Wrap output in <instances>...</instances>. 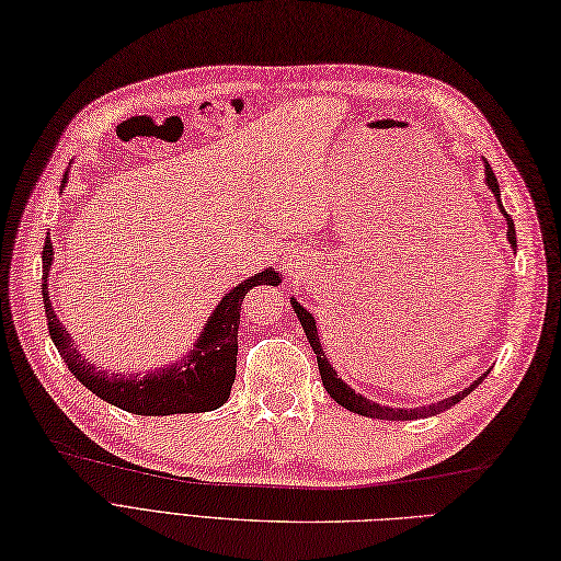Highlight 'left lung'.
Instances as JSON below:
<instances>
[{
	"instance_id": "8db88e82",
	"label": "left lung",
	"mask_w": 561,
	"mask_h": 561,
	"mask_svg": "<svg viewBox=\"0 0 561 561\" xmlns=\"http://www.w3.org/2000/svg\"><path fill=\"white\" fill-rule=\"evenodd\" d=\"M485 183H488L490 190H493V195H495V199H497V207H500V211H502V216H504V221H507V240H510V244H512V250H516V230H514V221H512L510 214L504 211V207H502L497 178H495L493 169H490L488 161H485ZM290 305H293V309H295V313H297L299 323H302V328H305V333H307V337H309V345H311L313 354H317L319 374H321V380H323V388L328 390V394H331V398H333L337 404H343L345 409H350V412H354V414H362V416H368V419H386V421H412V419H421V416H435V414L445 412V409L455 407L457 402H461L463 398H467V394H471L478 386H481L483 378L488 376V371H485L481 378L473 380V383H471L469 388H463L461 392L453 394V398L440 400V402L428 404V407L392 409V407H386V404H378V402H374V400H366L364 394L354 392L347 383H343V378H337V371L331 366V362H328L325 352H323V347H321L319 331H317V321H313L311 313H309L302 305L295 302V299H290Z\"/></svg>"
}]
</instances>
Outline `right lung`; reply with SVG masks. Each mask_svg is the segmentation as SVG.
<instances>
[{"instance_id":"1","label":"right lung","mask_w":561,"mask_h":561,"mask_svg":"<svg viewBox=\"0 0 561 561\" xmlns=\"http://www.w3.org/2000/svg\"><path fill=\"white\" fill-rule=\"evenodd\" d=\"M66 181V178H64ZM54 262V248L47 238L43 248V302L47 313V325L51 343L57 345L61 359L66 362L80 383L92 390L104 402L130 414L142 416H169V414H199L211 412L226 404L230 388L236 383V364H238V325L242 299L256 285H278L280 273L264 268L254 273L252 278L236 285L214 313L209 317L197 343L187 352V357L159 368L154 374H123L108 376L104 368L90 364L80 357L76 350V340L68 335L57 311L49 299V271Z\"/></svg>"}]
</instances>
